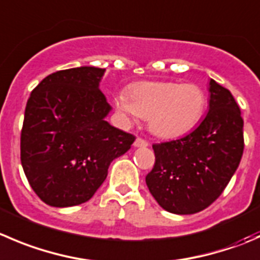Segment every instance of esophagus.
Masks as SVG:
<instances>
[{
  "label": "esophagus",
  "mask_w": 260,
  "mask_h": 260,
  "mask_svg": "<svg viewBox=\"0 0 260 260\" xmlns=\"http://www.w3.org/2000/svg\"><path fill=\"white\" fill-rule=\"evenodd\" d=\"M133 145H135V147H147L148 142H147V141L142 140V138H137V140L135 141V143H133Z\"/></svg>",
  "instance_id": "1"
}]
</instances>
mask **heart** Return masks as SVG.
Listing matches in <instances>:
<instances>
[{
    "instance_id": "heart-1",
    "label": "heart",
    "mask_w": 260,
    "mask_h": 260,
    "mask_svg": "<svg viewBox=\"0 0 260 260\" xmlns=\"http://www.w3.org/2000/svg\"><path fill=\"white\" fill-rule=\"evenodd\" d=\"M127 120L147 118L148 129L160 138H175L193 129L205 113L207 98L198 85L141 82L114 99Z\"/></svg>"
}]
</instances>
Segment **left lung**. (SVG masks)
<instances>
[{
	"label": "left lung",
	"instance_id": "8db88e82",
	"mask_svg": "<svg viewBox=\"0 0 260 260\" xmlns=\"http://www.w3.org/2000/svg\"><path fill=\"white\" fill-rule=\"evenodd\" d=\"M208 92V113L193 132L152 146L156 162L146 184L160 207L175 215H193L215 202L243 156L244 122L239 105L212 79Z\"/></svg>",
	"mask_w": 260,
	"mask_h": 260
}]
</instances>
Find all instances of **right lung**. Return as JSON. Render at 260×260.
I'll use <instances>...</instances> for the list:
<instances>
[{"label": "right lung", "instance_id": "add662e5", "mask_svg": "<svg viewBox=\"0 0 260 260\" xmlns=\"http://www.w3.org/2000/svg\"><path fill=\"white\" fill-rule=\"evenodd\" d=\"M105 69L76 67L45 77L30 94L21 131V165L38 197L52 207L87 202L135 136L105 120Z\"/></svg>", "mask_w": 260, "mask_h": 260}]
</instances>
